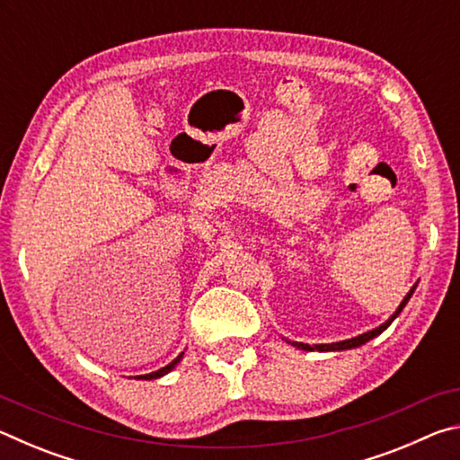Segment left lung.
I'll return each mask as SVG.
<instances>
[{
  "label": "left lung",
  "mask_w": 460,
  "mask_h": 460,
  "mask_svg": "<svg viewBox=\"0 0 460 460\" xmlns=\"http://www.w3.org/2000/svg\"><path fill=\"white\" fill-rule=\"evenodd\" d=\"M414 290H416V286H411V290L406 294V298L402 300V305L398 306V310H395V313L387 318V321L384 323V324H379L377 329H373V331H367V332H363V334H359V337H353V339H347V341H339V342H329V345H306V342H290V345H294L296 349H302V351H345V349H355V347H361V345H365V342L367 341H371V339H376L377 334H381L384 332L389 324H392L394 321H395V316H398L402 310H403V306L408 305V300L411 298V294H414Z\"/></svg>",
  "instance_id": "1"
}]
</instances>
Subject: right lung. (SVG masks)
I'll return each instance as SVG.
<instances>
[{
  "mask_svg": "<svg viewBox=\"0 0 460 460\" xmlns=\"http://www.w3.org/2000/svg\"><path fill=\"white\" fill-rule=\"evenodd\" d=\"M182 355H184V353L178 355L172 363H168V365H166V367H162V369H158V371H152V373H146V376H136V379H158V377H162V376H166V373L172 371V369L176 367V365L181 363Z\"/></svg>",
  "mask_w": 460,
  "mask_h": 460,
  "instance_id": "right-lung-1",
  "label": "right lung"
}]
</instances>
